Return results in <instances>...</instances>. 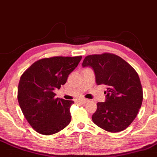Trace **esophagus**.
Here are the masks:
<instances>
[{"label":"esophagus","mask_w":157,"mask_h":157,"mask_svg":"<svg viewBox=\"0 0 157 157\" xmlns=\"http://www.w3.org/2000/svg\"><path fill=\"white\" fill-rule=\"evenodd\" d=\"M77 100H78L79 102H80L82 104H85L88 101V99H78Z\"/></svg>","instance_id":"34e87169"}]
</instances>
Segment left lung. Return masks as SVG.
I'll use <instances>...</instances> for the list:
<instances>
[{
    "label": "left lung",
    "mask_w": 157,
    "mask_h": 157,
    "mask_svg": "<svg viewBox=\"0 0 157 157\" xmlns=\"http://www.w3.org/2000/svg\"><path fill=\"white\" fill-rule=\"evenodd\" d=\"M82 66L93 68L98 86H107L106 101L98 102L92 116L94 124L109 132L126 129L142 105L143 94L138 74L125 60L109 52L87 56Z\"/></svg>",
    "instance_id": "8db88e82"
}]
</instances>
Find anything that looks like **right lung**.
Masks as SVG:
<instances>
[{"label": "right lung", "mask_w": 157, "mask_h": 157, "mask_svg": "<svg viewBox=\"0 0 157 157\" xmlns=\"http://www.w3.org/2000/svg\"><path fill=\"white\" fill-rule=\"evenodd\" d=\"M82 56L45 58L34 62L20 79L17 99L25 118L35 131L54 135L71 121V100L56 98L53 90L67 82Z\"/></svg>", "instance_id": "right-lung-1"}]
</instances>
